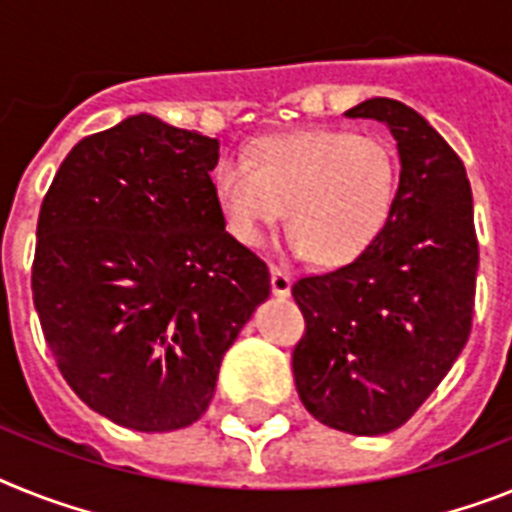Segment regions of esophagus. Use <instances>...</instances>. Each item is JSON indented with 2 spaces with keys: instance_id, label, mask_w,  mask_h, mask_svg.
Returning a JSON list of instances; mask_svg holds the SVG:
<instances>
[{
  "instance_id": "34e87169",
  "label": "esophagus",
  "mask_w": 512,
  "mask_h": 512,
  "mask_svg": "<svg viewBox=\"0 0 512 512\" xmlns=\"http://www.w3.org/2000/svg\"><path fill=\"white\" fill-rule=\"evenodd\" d=\"M270 289H273V294L276 296H286L291 294V276L286 273V270L276 268V265H270Z\"/></svg>"
}]
</instances>
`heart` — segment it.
Wrapping results in <instances>:
<instances>
[{
	"label": "heart",
	"instance_id": "heart-1",
	"mask_svg": "<svg viewBox=\"0 0 512 512\" xmlns=\"http://www.w3.org/2000/svg\"><path fill=\"white\" fill-rule=\"evenodd\" d=\"M226 229L260 247L289 208L291 249L320 265H349L393 216L398 158L388 140L349 130H302L257 145L252 161L226 156L213 169Z\"/></svg>",
	"mask_w": 512,
	"mask_h": 512
}]
</instances>
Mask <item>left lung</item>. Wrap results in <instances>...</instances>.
<instances>
[{
    "instance_id": "obj_1",
    "label": "left lung",
    "mask_w": 512,
    "mask_h": 512,
    "mask_svg": "<svg viewBox=\"0 0 512 512\" xmlns=\"http://www.w3.org/2000/svg\"><path fill=\"white\" fill-rule=\"evenodd\" d=\"M346 117L388 124L398 195L359 260L294 283L307 333L291 364L317 422L372 437L409 422L466 346L479 244L463 161L422 114L369 98Z\"/></svg>"
}]
</instances>
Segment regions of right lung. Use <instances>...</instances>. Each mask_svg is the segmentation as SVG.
<instances>
[{
  "label": "right lung",
  "instance_id": "add662e5",
  "mask_svg": "<svg viewBox=\"0 0 512 512\" xmlns=\"http://www.w3.org/2000/svg\"><path fill=\"white\" fill-rule=\"evenodd\" d=\"M218 140L150 114L83 137L41 205L33 304L77 398L119 427H190L223 354L270 294L226 231Z\"/></svg>",
  "mask_w": 512,
  "mask_h": 512
}]
</instances>
